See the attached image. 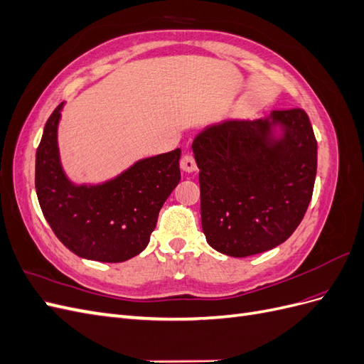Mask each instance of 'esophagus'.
<instances>
[{"instance_id":"1","label":"esophagus","mask_w":364,"mask_h":364,"mask_svg":"<svg viewBox=\"0 0 364 364\" xmlns=\"http://www.w3.org/2000/svg\"><path fill=\"white\" fill-rule=\"evenodd\" d=\"M181 168L186 173H193L197 170V165H196V159L190 153H186V155L182 156L181 159Z\"/></svg>"}]
</instances>
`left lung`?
I'll list each match as a JSON object with an SVG mask.
<instances>
[{
    "label": "left lung",
    "mask_w": 364,
    "mask_h": 364,
    "mask_svg": "<svg viewBox=\"0 0 364 364\" xmlns=\"http://www.w3.org/2000/svg\"><path fill=\"white\" fill-rule=\"evenodd\" d=\"M193 151L200 168L202 229L217 252L257 255L299 226L317 170V141L304 109L208 126Z\"/></svg>",
    "instance_id": "8db88e82"
}]
</instances>
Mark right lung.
<instances>
[{"label":"right lung","instance_id":"add662e5","mask_svg":"<svg viewBox=\"0 0 364 364\" xmlns=\"http://www.w3.org/2000/svg\"><path fill=\"white\" fill-rule=\"evenodd\" d=\"M62 106L47 119L36 150L42 214L75 255L102 262L134 258L147 247L161 208L181 181V149L141 159L102 185H74L62 170L58 149Z\"/></svg>","mask_w":364,"mask_h":364}]
</instances>
